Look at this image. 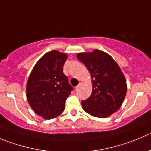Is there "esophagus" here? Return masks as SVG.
I'll use <instances>...</instances> for the list:
<instances>
[{"mask_svg":"<svg viewBox=\"0 0 151 151\" xmlns=\"http://www.w3.org/2000/svg\"><path fill=\"white\" fill-rule=\"evenodd\" d=\"M81 85H82V83L80 82L79 84H78V85L77 86V87H76V89H78V88H79L80 87H81Z\"/></svg>","mask_w":151,"mask_h":151,"instance_id":"34e87169","label":"esophagus"}]
</instances>
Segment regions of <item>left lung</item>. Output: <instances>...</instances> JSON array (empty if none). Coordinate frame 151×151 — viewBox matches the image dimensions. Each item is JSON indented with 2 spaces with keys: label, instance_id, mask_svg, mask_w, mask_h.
<instances>
[{
  "label": "left lung",
  "instance_id": "8db88e82",
  "mask_svg": "<svg viewBox=\"0 0 151 151\" xmlns=\"http://www.w3.org/2000/svg\"><path fill=\"white\" fill-rule=\"evenodd\" d=\"M77 58L91 75L93 92L81 101L84 111L99 118L108 117L122 104L127 93L125 78L116 61L104 52L79 53Z\"/></svg>",
  "mask_w": 151,
  "mask_h": 151
}]
</instances>
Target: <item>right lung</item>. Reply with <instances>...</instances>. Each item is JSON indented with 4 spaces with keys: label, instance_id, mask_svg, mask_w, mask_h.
I'll return each instance as SVG.
<instances>
[{
    "label": "right lung",
    "instance_id": "add662e5",
    "mask_svg": "<svg viewBox=\"0 0 151 151\" xmlns=\"http://www.w3.org/2000/svg\"><path fill=\"white\" fill-rule=\"evenodd\" d=\"M67 55L56 50L43 55L32 70L27 84V97L30 107L46 119L64 111L65 101L73 87L63 73Z\"/></svg>",
    "mask_w": 151,
    "mask_h": 151
}]
</instances>
